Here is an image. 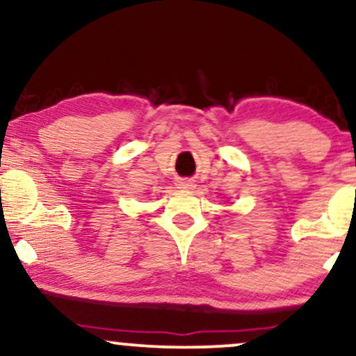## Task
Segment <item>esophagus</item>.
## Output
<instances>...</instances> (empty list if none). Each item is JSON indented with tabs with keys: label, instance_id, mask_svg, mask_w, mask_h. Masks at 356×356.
Here are the masks:
<instances>
[{
	"label": "esophagus",
	"instance_id": "esophagus-1",
	"mask_svg": "<svg viewBox=\"0 0 356 356\" xmlns=\"http://www.w3.org/2000/svg\"><path fill=\"white\" fill-rule=\"evenodd\" d=\"M177 186H179V189L187 191V189H192V187H194V184H192L191 181H181L177 184Z\"/></svg>",
	"mask_w": 356,
	"mask_h": 356
}]
</instances>
